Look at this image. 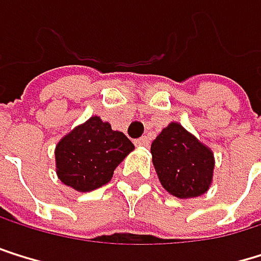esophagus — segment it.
<instances>
[{"mask_svg":"<svg viewBox=\"0 0 261 261\" xmlns=\"http://www.w3.org/2000/svg\"><path fill=\"white\" fill-rule=\"evenodd\" d=\"M135 144H136L138 147H147V145H148V138H147V136H142V138L136 139Z\"/></svg>","mask_w":261,"mask_h":261,"instance_id":"obj_1","label":"esophagus"}]
</instances>
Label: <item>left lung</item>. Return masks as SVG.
I'll list each match as a JSON object with an SVG mask.
<instances>
[{
  "instance_id": "8db88e82",
  "label": "left lung",
  "mask_w": 261,
  "mask_h": 261,
  "mask_svg": "<svg viewBox=\"0 0 261 261\" xmlns=\"http://www.w3.org/2000/svg\"><path fill=\"white\" fill-rule=\"evenodd\" d=\"M158 178L167 193L180 199L202 196L213 178L215 160L208 147L172 122L150 147Z\"/></svg>"
}]
</instances>
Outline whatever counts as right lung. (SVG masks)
Wrapping results in <instances>:
<instances>
[{
  "label": "right lung",
  "mask_w": 261,
  "mask_h": 261,
  "mask_svg": "<svg viewBox=\"0 0 261 261\" xmlns=\"http://www.w3.org/2000/svg\"><path fill=\"white\" fill-rule=\"evenodd\" d=\"M133 148L123 133L97 116L91 117L56 145L58 177L80 193L92 191L113 178L114 169Z\"/></svg>",
  "instance_id": "right-lung-1"
}]
</instances>
